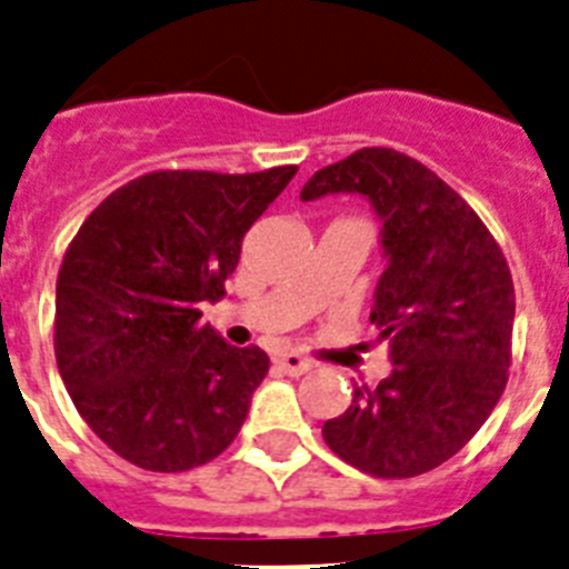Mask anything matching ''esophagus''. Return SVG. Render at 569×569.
Wrapping results in <instances>:
<instances>
[{
    "mask_svg": "<svg viewBox=\"0 0 569 569\" xmlns=\"http://www.w3.org/2000/svg\"><path fill=\"white\" fill-rule=\"evenodd\" d=\"M274 362H278L286 373H291V377H300V373H306L315 368V362L306 360V357H300V355H295V351H283V355L274 357Z\"/></svg>",
    "mask_w": 569,
    "mask_h": 569,
    "instance_id": "esophagus-1",
    "label": "esophagus"
}]
</instances>
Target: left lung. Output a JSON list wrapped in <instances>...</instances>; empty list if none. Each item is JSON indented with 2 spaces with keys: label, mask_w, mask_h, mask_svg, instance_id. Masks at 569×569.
Listing matches in <instances>:
<instances>
[{
  "label": "left lung",
  "mask_w": 569,
  "mask_h": 569,
  "mask_svg": "<svg viewBox=\"0 0 569 569\" xmlns=\"http://www.w3.org/2000/svg\"><path fill=\"white\" fill-rule=\"evenodd\" d=\"M329 192H360L382 218L388 269L371 322L393 371L377 388H355L322 439L362 473L411 479L459 453L508 386L510 266L473 207L406 152L362 147L317 170L300 198Z\"/></svg>",
  "instance_id": "1"
}]
</instances>
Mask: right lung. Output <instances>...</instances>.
Returning <instances> with one entry per match:
<instances>
[{
	"mask_svg": "<svg viewBox=\"0 0 569 569\" xmlns=\"http://www.w3.org/2000/svg\"><path fill=\"white\" fill-rule=\"evenodd\" d=\"M295 172H147L70 240L56 280V362L76 411L127 462L181 473L238 437L269 357L223 342L201 303L227 295L243 234Z\"/></svg>",
	"mask_w": 569,
	"mask_h": 569,
	"instance_id": "obj_1",
	"label": "right lung"
}]
</instances>
